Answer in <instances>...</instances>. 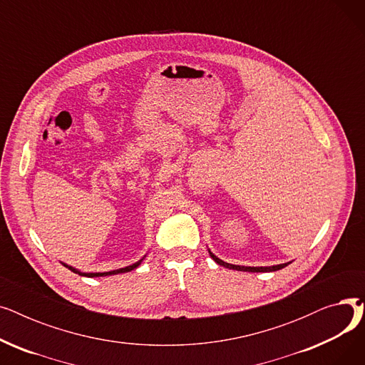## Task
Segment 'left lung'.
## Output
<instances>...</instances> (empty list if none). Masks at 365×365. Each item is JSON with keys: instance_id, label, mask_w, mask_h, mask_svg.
Masks as SVG:
<instances>
[{"instance_id": "left-lung-1", "label": "left lung", "mask_w": 365, "mask_h": 365, "mask_svg": "<svg viewBox=\"0 0 365 365\" xmlns=\"http://www.w3.org/2000/svg\"><path fill=\"white\" fill-rule=\"evenodd\" d=\"M143 259H145V256H143ZM143 259H140L139 262H136V263H133V264H130V266H125V267H121V269H115V271H109V272H81L80 269H76V267H73V266H69V264H66V263H63V262H61L65 267H68L69 271H72L73 274H78V275H81V277H88V278H94V277H108V275H117V274H124V272H130V271H133V269H136V267L142 263V260Z\"/></svg>"}]
</instances>
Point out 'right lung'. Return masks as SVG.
<instances>
[{
	"instance_id": "1",
	"label": "right lung",
	"mask_w": 365,
	"mask_h": 365,
	"mask_svg": "<svg viewBox=\"0 0 365 365\" xmlns=\"http://www.w3.org/2000/svg\"><path fill=\"white\" fill-rule=\"evenodd\" d=\"M210 256H212V259L223 266V267H227V269H234V271H242V272H275V271H279L282 269V267L289 266L292 262H287V263H281V264H274V266H241V264H232V263H226L223 262L222 259H219L216 255H213L212 252L208 250Z\"/></svg>"
}]
</instances>
